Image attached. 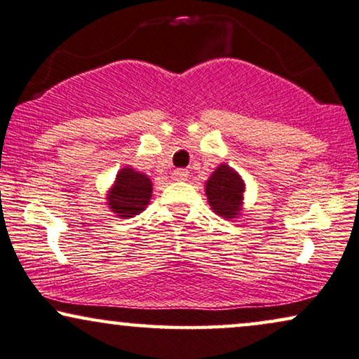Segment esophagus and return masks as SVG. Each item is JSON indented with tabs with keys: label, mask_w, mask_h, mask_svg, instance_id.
Wrapping results in <instances>:
<instances>
[{
	"label": "esophagus",
	"mask_w": 359,
	"mask_h": 359,
	"mask_svg": "<svg viewBox=\"0 0 359 359\" xmlns=\"http://www.w3.org/2000/svg\"><path fill=\"white\" fill-rule=\"evenodd\" d=\"M172 177H174L175 180H185L189 177V172L185 169H177L174 170V174H172Z\"/></svg>",
	"instance_id": "obj_1"
}]
</instances>
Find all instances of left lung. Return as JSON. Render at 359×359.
Instances as JSON below:
<instances>
[{
    "instance_id": "obj_1",
    "label": "left lung",
    "mask_w": 359,
    "mask_h": 359,
    "mask_svg": "<svg viewBox=\"0 0 359 359\" xmlns=\"http://www.w3.org/2000/svg\"><path fill=\"white\" fill-rule=\"evenodd\" d=\"M243 180L229 165L222 164L215 169L205 185L212 210L225 219H235L240 215L243 201Z\"/></svg>"
}]
</instances>
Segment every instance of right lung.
<instances>
[{"instance_id": "add662e5", "label": "right lung", "mask_w": 359, "mask_h": 359, "mask_svg": "<svg viewBox=\"0 0 359 359\" xmlns=\"http://www.w3.org/2000/svg\"><path fill=\"white\" fill-rule=\"evenodd\" d=\"M152 182L130 167L117 174L116 185L107 195V203L119 217H134L147 207L151 201Z\"/></svg>"}]
</instances>
